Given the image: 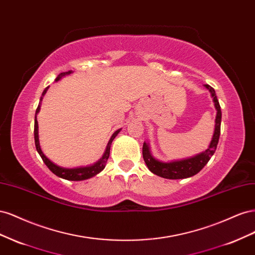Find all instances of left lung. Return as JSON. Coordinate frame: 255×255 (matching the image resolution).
I'll return each instance as SVG.
<instances>
[{
  "label": "left lung",
  "instance_id": "obj_1",
  "mask_svg": "<svg viewBox=\"0 0 255 255\" xmlns=\"http://www.w3.org/2000/svg\"><path fill=\"white\" fill-rule=\"evenodd\" d=\"M204 86L210 90L213 102L215 104L216 111H217V116H216L215 120V130L214 135L212 138V141L210 143L208 149H206L204 152L198 154V155L181 159V160H174L170 161V163H164L152 156L150 152L149 143L143 142L142 145V156L144 159V163L148 166L149 170L164 179H170V180H177V179H186V177H190L192 175L197 174L201 169L207 164V161L211 159L213 154L217 148V144L219 141L220 136V125H221V110L220 105L218 102L217 96L215 94V90L210 85H204Z\"/></svg>",
  "mask_w": 255,
  "mask_h": 255
}]
</instances>
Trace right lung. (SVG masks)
<instances>
[{
	"instance_id": "right-lung-1",
	"label": "right lung",
	"mask_w": 255,
	"mask_h": 255,
	"mask_svg": "<svg viewBox=\"0 0 255 255\" xmlns=\"http://www.w3.org/2000/svg\"><path fill=\"white\" fill-rule=\"evenodd\" d=\"M72 71H67V72H63L58 74V76L56 78L55 81H58L60 80L63 76L65 75H69L71 74ZM49 87L45 88L42 92V96L40 98V102H39V105H38L37 110H36V114H35V126H34V137H35V145H36V149H37V152L39 153V155L41 156L43 163L47 165V167L50 169V170L59 177H61V179H65V180H68V181H83V180H87V179H90V177L97 175L98 173L101 172L103 169L105 168V165H106V161L107 159H109L110 157V152H111V144L114 140V138L118 135V133L120 132V129H117L116 132L112 135L111 139L109 141V143H107L106 145V150L103 154L102 158L100 159L99 161H97L96 164L91 165V166H88V167H78V168H64V167H60V166H57L53 163V161H51L47 156L44 155L43 152L41 151L40 149V144H39V138H38V121H37V114L39 113L40 111V103L42 101L43 99V96L45 95V92L48 91Z\"/></svg>"
}]
</instances>
